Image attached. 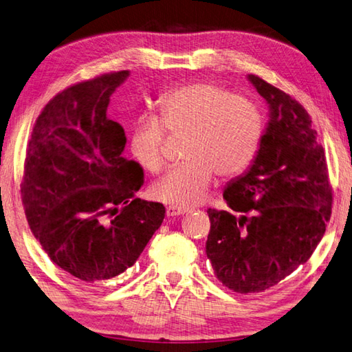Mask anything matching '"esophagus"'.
<instances>
[{
    "instance_id": "34e87169",
    "label": "esophagus",
    "mask_w": 352,
    "mask_h": 352,
    "mask_svg": "<svg viewBox=\"0 0 352 352\" xmlns=\"http://www.w3.org/2000/svg\"><path fill=\"white\" fill-rule=\"evenodd\" d=\"M188 212V209L182 208V206H175V205H170L167 208V217H177V215H184Z\"/></svg>"
}]
</instances>
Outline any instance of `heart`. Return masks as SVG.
I'll return each mask as SVG.
<instances>
[{
  "instance_id": "heart-1",
  "label": "heart",
  "mask_w": 352,
  "mask_h": 352,
  "mask_svg": "<svg viewBox=\"0 0 352 352\" xmlns=\"http://www.w3.org/2000/svg\"><path fill=\"white\" fill-rule=\"evenodd\" d=\"M158 113L160 119L146 116L132 123L129 151L146 170L158 173L166 166L167 131L186 134V161L171 167L152 191L170 205H196L206 196L215 173H242L262 143L261 108L218 82L199 81L171 90L160 100Z\"/></svg>"
}]
</instances>
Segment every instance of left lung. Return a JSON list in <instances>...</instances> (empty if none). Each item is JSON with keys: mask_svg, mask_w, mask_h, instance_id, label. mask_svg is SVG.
Wrapping results in <instances>:
<instances>
[{"mask_svg": "<svg viewBox=\"0 0 352 352\" xmlns=\"http://www.w3.org/2000/svg\"><path fill=\"white\" fill-rule=\"evenodd\" d=\"M271 110L256 160L223 197L232 210L208 209L206 256L217 278L239 294L262 292L306 263L331 217L324 147L298 100L248 75Z\"/></svg>", "mask_w": 352, "mask_h": 352, "instance_id": "obj_1", "label": "left lung"}]
</instances>
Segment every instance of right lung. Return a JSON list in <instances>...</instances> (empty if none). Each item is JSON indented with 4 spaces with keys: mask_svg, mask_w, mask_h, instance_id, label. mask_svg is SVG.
I'll return each instance as SVG.
<instances>
[{
    "mask_svg": "<svg viewBox=\"0 0 352 352\" xmlns=\"http://www.w3.org/2000/svg\"><path fill=\"white\" fill-rule=\"evenodd\" d=\"M128 76L100 74L57 93L25 151L21 197L30 229L50 259L84 285L132 267L166 217L162 203L135 197L144 171L123 158L126 135L107 117Z\"/></svg>",
    "mask_w": 352,
    "mask_h": 352,
    "instance_id": "obj_1",
    "label": "right lung"
}]
</instances>
